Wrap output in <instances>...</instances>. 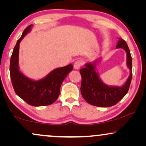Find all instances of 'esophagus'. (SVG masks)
<instances>
[{"label": "esophagus", "mask_w": 146, "mask_h": 146, "mask_svg": "<svg viewBox=\"0 0 146 146\" xmlns=\"http://www.w3.org/2000/svg\"><path fill=\"white\" fill-rule=\"evenodd\" d=\"M82 65V62L80 60H76L74 64V68L75 70H78L80 69Z\"/></svg>", "instance_id": "1"}]
</instances>
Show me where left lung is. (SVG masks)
<instances>
[{
    "instance_id": "8db88e82",
    "label": "left lung",
    "mask_w": 146,
    "mask_h": 146,
    "mask_svg": "<svg viewBox=\"0 0 146 146\" xmlns=\"http://www.w3.org/2000/svg\"><path fill=\"white\" fill-rule=\"evenodd\" d=\"M116 48H122L126 52V64L130 74L128 78L121 86H108L102 80L96 71V64L99 60L85 64L80 70L82 76L81 94L84 99L90 104L98 107H110L116 104L126 95L132 77V60L126 42L119 38Z\"/></svg>"
}]
</instances>
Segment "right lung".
<instances>
[{"label": "right lung", "instance_id": "add662e5", "mask_svg": "<svg viewBox=\"0 0 146 146\" xmlns=\"http://www.w3.org/2000/svg\"><path fill=\"white\" fill-rule=\"evenodd\" d=\"M33 27V25H30L24 31L14 48L10 62V74L13 88L21 98L33 106H44L52 104L58 99L62 83L72 70L73 66L70 64L54 69L45 77L38 80L24 74L19 68V46Z\"/></svg>", "mask_w": 146, "mask_h": 146}]
</instances>
